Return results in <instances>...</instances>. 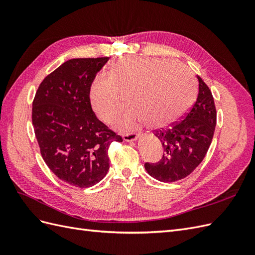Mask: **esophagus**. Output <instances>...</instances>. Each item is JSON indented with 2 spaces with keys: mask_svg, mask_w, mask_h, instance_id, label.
I'll return each mask as SVG.
<instances>
[{
  "mask_svg": "<svg viewBox=\"0 0 255 255\" xmlns=\"http://www.w3.org/2000/svg\"><path fill=\"white\" fill-rule=\"evenodd\" d=\"M138 138V134L136 133H128L123 135V139L125 141H134Z\"/></svg>",
  "mask_w": 255,
  "mask_h": 255,
  "instance_id": "esophagus-1",
  "label": "esophagus"
}]
</instances>
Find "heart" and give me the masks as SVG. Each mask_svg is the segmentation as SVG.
<instances>
[{"label": "heart", "mask_w": 255, "mask_h": 255, "mask_svg": "<svg viewBox=\"0 0 255 255\" xmlns=\"http://www.w3.org/2000/svg\"><path fill=\"white\" fill-rule=\"evenodd\" d=\"M128 101L132 104L118 122L130 129L146 122L150 127L169 125L186 112L196 97V85L185 66L170 59L128 56L111 67L109 76L92 79L88 98L98 119L111 125Z\"/></svg>", "instance_id": "1"}]
</instances>
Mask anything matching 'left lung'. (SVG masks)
<instances>
[{"mask_svg":"<svg viewBox=\"0 0 255 255\" xmlns=\"http://www.w3.org/2000/svg\"><path fill=\"white\" fill-rule=\"evenodd\" d=\"M197 78L199 94L190 111L170 127L153 130L163 145L164 154L158 163H145L144 168L160 182H175L189 175L211 145L217 113L210 88L199 75Z\"/></svg>","mask_w":255,"mask_h":255,"instance_id":"1","label":"left lung"}]
</instances>
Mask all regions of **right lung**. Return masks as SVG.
<instances>
[{"instance_id": "obj_1", "label": "right lung", "mask_w": 255, "mask_h": 255, "mask_svg": "<svg viewBox=\"0 0 255 255\" xmlns=\"http://www.w3.org/2000/svg\"><path fill=\"white\" fill-rule=\"evenodd\" d=\"M109 57L73 58L54 70L38 87L32 121L41 156L59 180L91 187L110 169L109 148L122 141L92 112L88 89Z\"/></svg>"}]
</instances>
